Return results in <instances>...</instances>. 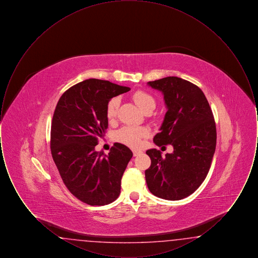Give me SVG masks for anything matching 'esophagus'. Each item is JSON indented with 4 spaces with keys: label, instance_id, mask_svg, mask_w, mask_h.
<instances>
[{
    "label": "esophagus",
    "instance_id": "obj_1",
    "mask_svg": "<svg viewBox=\"0 0 258 258\" xmlns=\"http://www.w3.org/2000/svg\"><path fill=\"white\" fill-rule=\"evenodd\" d=\"M133 153H134V156L136 157V156H138L141 153V151L140 150H133Z\"/></svg>",
    "mask_w": 258,
    "mask_h": 258
}]
</instances>
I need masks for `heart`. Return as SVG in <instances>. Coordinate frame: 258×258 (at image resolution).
I'll use <instances>...</instances> for the list:
<instances>
[{"label": "heart", "instance_id": "1", "mask_svg": "<svg viewBox=\"0 0 258 258\" xmlns=\"http://www.w3.org/2000/svg\"><path fill=\"white\" fill-rule=\"evenodd\" d=\"M133 99L137 106L146 113L148 111H153L156 107L155 98L144 91H137L133 95ZM120 105L119 98H111L106 106V116L109 121H114L117 117L118 109ZM148 130L140 126L126 125L119 130L116 134V139L130 147H138L141 144L142 138L147 136Z\"/></svg>", "mask_w": 258, "mask_h": 258}]
</instances>
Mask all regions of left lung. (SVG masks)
<instances>
[{
    "mask_svg": "<svg viewBox=\"0 0 258 258\" xmlns=\"http://www.w3.org/2000/svg\"><path fill=\"white\" fill-rule=\"evenodd\" d=\"M148 85L162 93L167 108L154 143L174 149L165 157L157 149L146 152L152 162L145 171L148 188L162 199L181 200L194 194L208 174L217 143L213 112L201 89L180 77Z\"/></svg>",
    "mask_w": 258,
    "mask_h": 258,
    "instance_id": "obj_1",
    "label": "left lung"
}]
</instances>
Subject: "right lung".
Listing matches in <instances>:
<instances>
[{"mask_svg": "<svg viewBox=\"0 0 258 258\" xmlns=\"http://www.w3.org/2000/svg\"><path fill=\"white\" fill-rule=\"evenodd\" d=\"M130 90L106 80L87 79L67 90L54 111L52 158L69 190L89 205L109 204L121 192L133 152L121 143H115L108 155L95 147L108 127V101Z\"/></svg>", "mask_w": 258, "mask_h": 258, "instance_id": "add662e5", "label": "right lung"}]
</instances>
